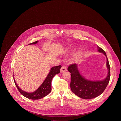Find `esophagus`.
Masks as SVG:
<instances>
[{"instance_id": "obj_1", "label": "esophagus", "mask_w": 121, "mask_h": 121, "mask_svg": "<svg viewBox=\"0 0 121 121\" xmlns=\"http://www.w3.org/2000/svg\"><path fill=\"white\" fill-rule=\"evenodd\" d=\"M67 70V68L66 67L65 65H63L62 66V67L61 68V69H60V71L61 72H65Z\"/></svg>"}]
</instances>
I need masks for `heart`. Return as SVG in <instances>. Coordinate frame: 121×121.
<instances>
[{"label": "heart", "mask_w": 121, "mask_h": 121, "mask_svg": "<svg viewBox=\"0 0 121 121\" xmlns=\"http://www.w3.org/2000/svg\"><path fill=\"white\" fill-rule=\"evenodd\" d=\"M70 51H71V49H70V47L69 46H68L66 48V49H65V50L64 51L65 53H69ZM80 54H81L80 52V51H78V52L76 53V55H75V58L76 59H78V58L80 57Z\"/></svg>", "instance_id": "1"}]
</instances>
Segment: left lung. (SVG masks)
<instances>
[{
	"instance_id": "left-lung-1",
	"label": "left lung",
	"mask_w": 121,
	"mask_h": 121,
	"mask_svg": "<svg viewBox=\"0 0 121 121\" xmlns=\"http://www.w3.org/2000/svg\"><path fill=\"white\" fill-rule=\"evenodd\" d=\"M99 52L103 53L107 58L106 65L108 74L102 80L91 81L85 78L79 73L77 65L73 64L69 65L67 70L71 73L70 88L72 91L78 97L83 99L96 98L104 91L110 78V66L105 52L98 46Z\"/></svg>"
}]
</instances>
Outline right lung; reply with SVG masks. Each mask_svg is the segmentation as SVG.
I'll use <instances>...</instances> for the list:
<instances>
[{
    "label": "right lung",
    "instance_id": "right-lung-1",
    "mask_svg": "<svg viewBox=\"0 0 121 121\" xmlns=\"http://www.w3.org/2000/svg\"><path fill=\"white\" fill-rule=\"evenodd\" d=\"M38 43V41L34 42L32 43H30L29 44H35ZM61 65H58L56 66H54L51 68V70L46 77V78L41 84V85L38 88V89L33 92H27L19 87L18 85L17 84L14 77V81L16 85V87L18 89L19 91L22 95L25 97H26L29 99H42L45 96L49 94L51 91V82L53 77L57 74L60 73V69L61 67Z\"/></svg>",
    "mask_w": 121,
    "mask_h": 121
}]
</instances>
